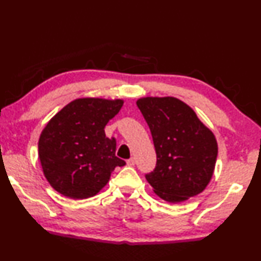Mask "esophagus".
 <instances>
[{"label":"esophagus","mask_w":261,"mask_h":261,"mask_svg":"<svg viewBox=\"0 0 261 261\" xmlns=\"http://www.w3.org/2000/svg\"><path fill=\"white\" fill-rule=\"evenodd\" d=\"M126 163H127V165H128V166H134L135 165V158H129V160H127L126 161Z\"/></svg>","instance_id":"esophagus-1"}]
</instances>
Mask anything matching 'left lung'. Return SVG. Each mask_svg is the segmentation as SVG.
I'll list each match as a JSON object with an SVG mask.
<instances>
[{"label": "left lung", "instance_id": "left-lung-1", "mask_svg": "<svg viewBox=\"0 0 261 261\" xmlns=\"http://www.w3.org/2000/svg\"><path fill=\"white\" fill-rule=\"evenodd\" d=\"M137 106L156 150V166L145 177L154 193L168 202L200 194L211 181L218 146L196 113L175 97H144Z\"/></svg>", "mask_w": 261, "mask_h": 261}]
</instances>
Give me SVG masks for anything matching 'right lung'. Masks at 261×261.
Here are the masks:
<instances>
[{
  "instance_id": "add662e5",
  "label": "right lung",
  "mask_w": 261,
  "mask_h": 261,
  "mask_svg": "<svg viewBox=\"0 0 261 261\" xmlns=\"http://www.w3.org/2000/svg\"><path fill=\"white\" fill-rule=\"evenodd\" d=\"M123 106L122 99L79 98L49 120L39 141V157L47 181L73 199L96 195L116 166L115 139L106 137L105 126Z\"/></svg>"
}]
</instances>
